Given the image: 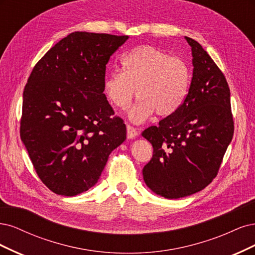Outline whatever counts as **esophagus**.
Instances as JSON below:
<instances>
[{
	"label": "esophagus",
	"instance_id": "obj_1",
	"mask_svg": "<svg viewBox=\"0 0 255 255\" xmlns=\"http://www.w3.org/2000/svg\"><path fill=\"white\" fill-rule=\"evenodd\" d=\"M137 135V131L134 127L127 125V137L128 138H134Z\"/></svg>",
	"mask_w": 255,
	"mask_h": 255
}]
</instances>
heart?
<instances>
[{
	"instance_id": "b5f03b06",
	"label": "heart",
	"mask_w": 255,
	"mask_h": 255,
	"mask_svg": "<svg viewBox=\"0 0 255 255\" xmlns=\"http://www.w3.org/2000/svg\"><path fill=\"white\" fill-rule=\"evenodd\" d=\"M121 62L123 71L106 75L104 92L112 105L125 109L136 90L139 100L128 111L133 123H143L154 112L169 117L181 108L191 85V70L184 60L144 45L126 53Z\"/></svg>"
}]
</instances>
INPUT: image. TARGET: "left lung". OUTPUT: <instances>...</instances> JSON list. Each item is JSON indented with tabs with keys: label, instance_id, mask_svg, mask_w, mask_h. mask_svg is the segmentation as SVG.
<instances>
[{
	"label": "left lung",
	"instance_id": "obj_1",
	"mask_svg": "<svg viewBox=\"0 0 255 255\" xmlns=\"http://www.w3.org/2000/svg\"><path fill=\"white\" fill-rule=\"evenodd\" d=\"M193 77L185 102L176 113L145 129L153 147L143 168L146 185L161 197L178 199L200 192L217 175L234 124L226 77L192 38Z\"/></svg>",
	"mask_w": 255,
	"mask_h": 255
}]
</instances>
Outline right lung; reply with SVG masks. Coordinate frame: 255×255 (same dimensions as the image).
I'll return each instance as SVG.
<instances>
[{
	"label": "right lung",
	"mask_w": 255,
	"mask_h": 255,
	"mask_svg": "<svg viewBox=\"0 0 255 255\" xmlns=\"http://www.w3.org/2000/svg\"><path fill=\"white\" fill-rule=\"evenodd\" d=\"M128 36L75 31L35 65L23 92L21 139L52 192L76 196L94 186L126 125L104 93L106 64Z\"/></svg>",
	"instance_id": "1"
}]
</instances>
